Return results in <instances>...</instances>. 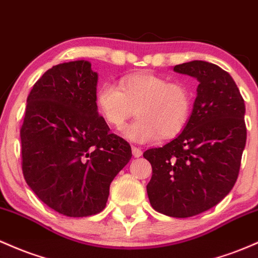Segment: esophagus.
<instances>
[{
  "label": "esophagus",
  "mask_w": 258,
  "mask_h": 258,
  "mask_svg": "<svg viewBox=\"0 0 258 258\" xmlns=\"http://www.w3.org/2000/svg\"><path fill=\"white\" fill-rule=\"evenodd\" d=\"M132 152H133V156H134L135 158L140 157V156L143 155V151H141V149H139V147H133Z\"/></svg>",
  "instance_id": "1"
}]
</instances>
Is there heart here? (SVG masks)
Listing matches in <instances>:
<instances>
[{
    "label": "heart",
    "instance_id": "b5f03b06",
    "mask_svg": "<svg viewBox=\"0 0 258 258\" xmlns=\"http://www.w3.org/2000/svg\"><path fill=\"white\" fill-rule=\"evenodd\" d=\"M98 111L109 126L123 128L137 109L138 118L125 126L123 137L135 144L158 138L170 139L186 125L192 107V94L185 84L168 83L151 73L124 77L119 89L103 84L97 90Z\"/></svg>",
    "mask_w": 258,
    "mask_h": 258
}]
</instances>
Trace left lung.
Here are the masks:
<instances>
[{"label":"left lung","mask_w":258,"mask_h":258,"mask_svg":"<svg viewBox=\"0 0 258 258\" xmlns=\"http://www.w3.org/2000/svg\"><path fill=\"white\" fill-rule=\"evenodd\" d=\"M173 71L195 78L198 95L181 134L144 152L152 166L146 190L153 210L187 218L233 189L246 144L245 103L230 74L213 63L191 60Z\"/></svg>","instance_id":"1"}]
</instances>
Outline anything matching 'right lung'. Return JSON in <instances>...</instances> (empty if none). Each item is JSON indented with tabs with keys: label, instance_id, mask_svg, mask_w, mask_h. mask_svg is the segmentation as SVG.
Segmentation results:
<instances>
[{
	"label": "right lung",
	"instance_id": "right-lung-1",
	"mask_svg": "<svg viewBox=\"0 0 258 258\" xmlns=\"http://www.w3.org/2000/svg\"><path fill=\"white\" fill-rule=\"evenodd\" d=\"M97 80L89 60L60 63L27 98L23 175L37 198L63 216L100 213L112 180L132 158L130 145L98 115Z\"/></svg>",
	"mask_w": 258,
	"mask_h": 258
}]
</instances>
